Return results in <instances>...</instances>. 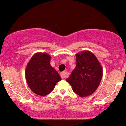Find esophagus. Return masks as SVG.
Listing matches in <instances>:
<instances>
[{
  "instance_id": "1",
  "label": "esophagus",
  "mask_w": 126,
  "mask_h": 126,
  "mask_svg": "<svg viewBox=\"0 0 126 126\" xmlns=\"http://www.w3.org/2000/svg\"><path fill=\"white\" fill-rule=\"evenodd\" d=\"M60 75L61 78L62 79H64V78H66V77H67V74H66V72H63L61 73Z\"/></svg>"
}]
</instances>
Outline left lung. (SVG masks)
I'll return each mask as SVG.
<instances>
[{
	"label": "left lung",
	"instance_id": "8db88e82",
	"mask_svg": "<svg viewBox=\"0 0 126 126\" xmlns=\"http://www.w3.org/2000/svg\"><path fill=\"white\" fill-rule=\"evenodd\" d=\"M75 56L77 66L66 80L79 96H88L99 87L103 69L95 55L89 51H81Z\"/></svg>",
	"mask_w": 126,
	"mask_h": 126
}]
</instances>
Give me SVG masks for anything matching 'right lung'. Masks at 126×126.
<instances>
[{
	"label": "right lung",
	"mask_w": 126,
	"mask_h": 126,
	"mask_svg": "<svg viewBox=\"0 0 126 126\" xmlns=\"http://www.w3.org/2000/svg\"><path fill=\"white\" fill-rule=\"evenodd\" d=\"M51 58L47 53L37 52L30 59L25 70L29 87L39 96H47L61 80L59 73L51 66Z\"/></svg>",
	"instance_id": "right-lung-1"
}]
</instances>
